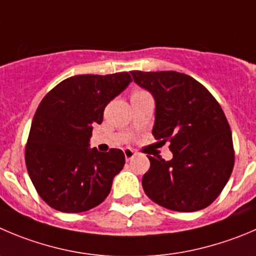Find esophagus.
I'll return each mask as SVG.
<instances>
[{"label":"esophagus","mask_w":256,"mask_h":256,"mask_svg":"<svg viewBox=\"0 0 256 256\" xmlns=\"http://www.w3.org/2000/svg\"><path fill=\"white\" fill-rule=\"evenodd\" d=\"M124 156H126V160H130L133 157H134L136 153H134V150H130V148H126V150H124Z\"/></svg>","instance_id":"obj_1"}]
</instances>
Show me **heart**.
I'll return each instance as SVG.
<instances>
[{"instance_id": "b5f03b06", "label": "heart", "mask_w": 256, "mask_h": 256, "mask_svg": "<svg viewBox=\"0 0 256 256\" xmlns=\"http://www.w3.org/2000/svg\"><path fill=\"white\" fill-rule=\"evenodd\" d=\"M144 92H140V90H137V92H134V94H133V96H144Z\"/></svg>"}]
</instances>
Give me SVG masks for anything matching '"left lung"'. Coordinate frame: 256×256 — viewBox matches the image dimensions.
I'll return each mask as SVG.
<instances>
[{
  "label": "left lung",
  "instance_id": "1",
  "mask_svg": "<svg viewBox=\"0 0 256 256\" xmlns=\"http://www.w3.org/2000/svg\"><path fill=\"white\" fill-rule=\"evenodd\" d=\"M154 99L152 133L168 140L172 160L148 156L142 178L146 194L180 212L208 208L221 194L234 168L232 134L220 104L194 78L177 72H130Z\"/></svg>",
  "mask_w": 256,
  "mask_h": 256
}]
</instances>
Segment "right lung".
I'll return each mask as SVG.
<instances>
[{"instance_id":"obj_1","label":"right lung","mask_w":256,"mask_h":256,"mask_svg":"<svg viewBox=\"0 0 256 256\" xmlns=\"http://www.w3.org/2000/svg\"><path fill=\"white\" fill-rule=\"evenodd\" d=\"M132 82L128 72L76 75L41 100L26 146L28 176L41 198L62 212H82L102 204L123 168L120 150L90 148L104 108Z\"/></svg>"}]
</instances>
